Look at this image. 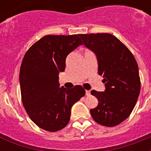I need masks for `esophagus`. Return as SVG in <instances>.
I'll list each match as a JSON object with an SVG mask.
<instances>
[{
    "label": "esophagus",
    "instance_id": "34e87169",
    "mask_svg": "<svg viewBox=\"0 0 151 151\" xmlns=\"http://www.w3.org/2000/svg\"><path fill=\"white\" fill-rule=\"evenodd\" d=\"M85 94H86V96H90V94H91V92H90L89 90H86V92H85Z\"/></svg>",
    "mask_w": 151,
    "mask_h": 151
}]
</instances>
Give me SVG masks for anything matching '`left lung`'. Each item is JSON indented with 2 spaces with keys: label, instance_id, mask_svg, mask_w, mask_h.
I'll return each instance as SVG.
<instances>
[{
  "label": "left lung",
  "instance_id": "left-lung-1",
  "mask_svg": "<svg viewBox=\"0 0 151 151\" xmlns=\"http://www.w3.org/2000/svg\"><path fill=\"white\" fill-rule=\"evenodd\" d=\"M83 45L94 53L105 90H92L98 105L90 109L92 118L104 126L119 125L134 109L140 93L138 67L133 54L110 34L79 35Z\"/></svg>",
  "mask_w": 151,
  "mask_h": 151
}]
</instances>
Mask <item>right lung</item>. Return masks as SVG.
<instances>
[{"instance_id": "obj_1", "label": "right lung", "mask_w": 151, "mask_h": 151, "mask_svg": "<svg viewBox=\"0 0 151 151\" xmlns=\"http://www.w3.org/2000/svg\"><path fill=\"white\" fill-rule=\"evenodd\" d=\"M79 36L47 35L27 50L21 65L20 88L23 105L38 127L50 132L68 125L73 104L85 95L80 85L59 88V74L66 58L82 45Z\"/></svg>"}]
</instances>
